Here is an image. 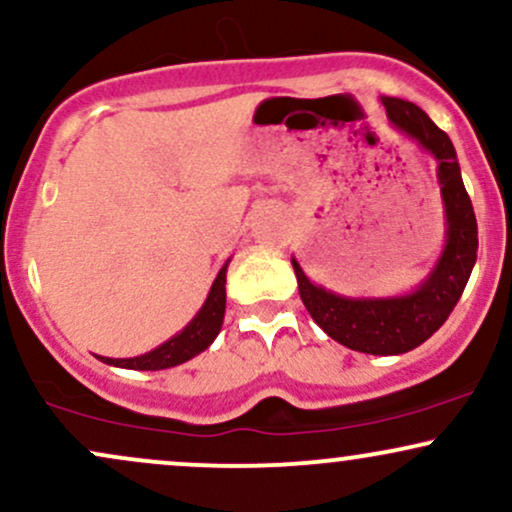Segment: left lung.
I'll use <instances>...</instances> for the list:
<instances>
[{
	"label": "left lung",
	"mask_w": 512,
	"mask_h": 512,
	"mask_svg": "<svg viewBox=\"0 0 512 512\" xmlns=\"http://www.w3.org/2000/svg\"><path fill=\"white\" fill-rule=\"evenodd\" d=\"M380 103L390 127L438 163L445 243L436 264L414 289L397 296H344L310 281L296 257H291V264L303 305L334 342L361 354L397 356L424 344L448 320L477 262L479 233L448 134L419 105L390 96H380Z\"/></svg>",
	"instance_id": "obj_1"
}]
</instances>
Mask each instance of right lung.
Listing matches in <instances>:
<instances>
[{
  "label": "right lung",
  "instance_id": "1",
  "mask_svg": "<svg viewBox=\"0 0 512 512\" xmlns=\"http://www.w3.org/2000/svg\"><path fill=\"white\" fill-rule=\"evenodd\" d=\"M231 260L219 269L214 284L204 298L202 308L197 310V315L187 322L178 334L168 339V342L158 344L156 349L146 351L142 356L134 358H110V356H98L103 363L115 368H129V370H163L180 366V363L190 361L197 354H202L204 349H209L214 344V339L219 337L223 315H226V272Z\"/></svg>",
  "mask_w": 512,
  "mask_h": 512
}]
</instances>
